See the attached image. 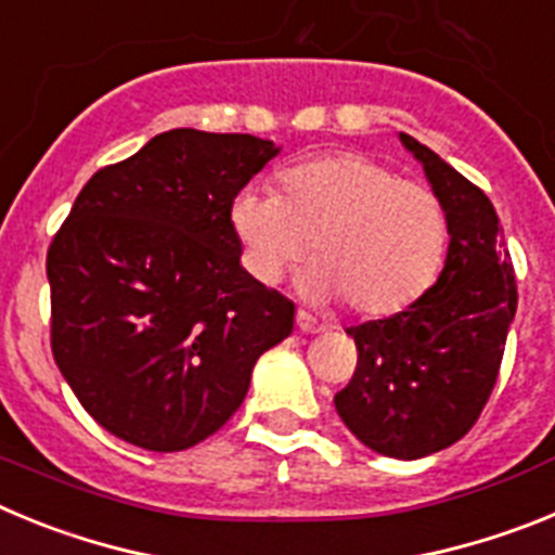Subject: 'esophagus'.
<instances>
[{
	"mask_svg": "<svg viewBox=\"0 0 555 555\" xmlns=\"http://www.w3.org/2000/svg\"><path fill=\"white\" fill-rule=\"evenodd\" d=\"M294 320H297V327H300L302 333H320L322 331V322L317 320V317H311L308 311H297V317H294Z\"/></svg>",
	"mask_w": 555,
	"mask_h": 555,
	"instance_id": "1",
	"label": "esophagus"
}]
</instances>
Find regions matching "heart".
<instances>
[{
	"instance_id": "b5f03b06",
	"label": "heart",
	"mask_w": 555,
	"mask_h": 555,
	"mask_svg": "<svg viewBox=\"0 0 555 555\" xmlns=\"http://www.w3.org/2000/svg\"><path fill=\"white\" fill-rule=\"evenodd\" d=\"M228 222L255 281L272 286L311 247L308 292L345 297L361 317H389L423 297L448 249L442 199L361 152L288 166L278 194L242 189Z\"/></svg>"
}]
</instances>
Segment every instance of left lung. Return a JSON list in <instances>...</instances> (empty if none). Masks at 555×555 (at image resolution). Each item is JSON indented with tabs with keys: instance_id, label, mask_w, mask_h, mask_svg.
Here are the masks:
<instances>
[{
	"instance_id": "obj_1",
	"label": "left lung",
	"mask_w": 555,
	"mask_h": 555,
	"mask_svg": "<svg viewBox=\"0 0 555 555\" xmlns=\"http://www.w3.org/2000/svg\"><path fill=\"white\" fill-rule=\"evenodd\" d=\"M448 214L439 281L405 311L347 327L358 364L333 397L338 416L370 450L423 459L478 423L498 380L517 281L494 205L434 150L400 132Z\"/></svg>"
}]
</instances>
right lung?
<instances>
[{"label":"right lung","mask_w":555,"mask_h":555,"mask_svg":"<svg viewBox=\"0 0 555 555\" xmlns=\"http://www.w3.org/2000/svg\"><path fill=\"white\" fill-rule=\"evenodd\" d=\"M247 132H160L82 185L47 253L52 356L82 409L155 453L244 403L294 302L242 267L230 199L278 155Z\"/></svg>","instance_id":"right-lung-1"}]
</instances>
